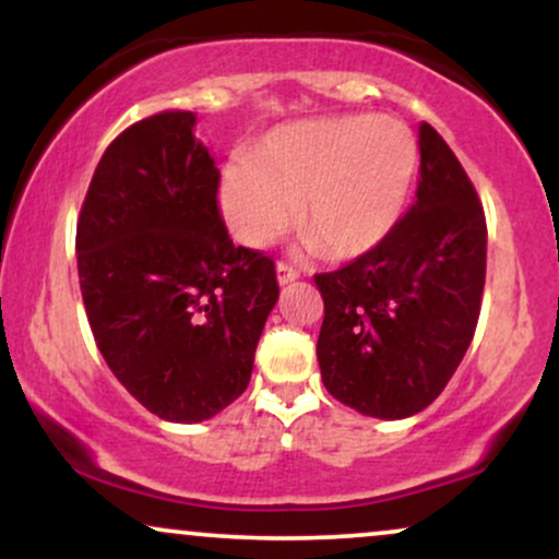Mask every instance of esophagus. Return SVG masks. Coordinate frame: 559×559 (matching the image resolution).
<instances>
[{
	"label": "esophagus",
	"mask_w": 559,
	"mask_h": 559,
	"mask_svg": "<svg viewBox=\"0 0 559 559\" xmlns=\"http://www.w3.org/2000/svg\"><path fill=\"white\" fill-rule=\"evenodd\" d=\"M275 273H278V284L284 286V284H292V281H297L299 278V271L294 265H288V262H284L281 260L278 265H275Z\"/></svg>",
	"instance_id": "esophagus-1"
}]
</instances>
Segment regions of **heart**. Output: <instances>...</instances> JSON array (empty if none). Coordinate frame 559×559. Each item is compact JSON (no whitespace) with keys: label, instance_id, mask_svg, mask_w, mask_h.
<instances>
[{"label":"heart","instance_id":"obj_1","mask_svg":"<svg viewBox=\"0 0 559 559\" xmlns=\"http://www.w3.org/2000/svg\"><path fill=\"white\" fill-rule=\"evenodd\" d=\"M418 173V139L381 115H338L281 126L230 165L221 210L247 247H267L292 223L310 247L355 260L394 230Z\"/></svg>","mask_w":559,"mask_h":559}]
</instances>
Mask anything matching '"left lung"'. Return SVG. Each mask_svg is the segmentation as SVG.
<instances>
[{"label": "left lung", "mask_w": 559, "mask_h": 559, "mask_svg": "<svg viewBox=\"0 0 559 559\" xmlns=\"http://www.w3.org/2000/svg\"><path fill=\"white\" fill-rule=\"evenodd\" d=\"M413 207L376 249L318 273V362L333 400L400 420L444 391L476 333L486 284V215L447 141L420 126Z\"/></svg>", "instance_id": "left-lung-1"}]
</instances>
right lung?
Listing matches in <instances>:
<instances>
[{"label": "right lung", "instance_id": "add662e5", "mask_svg": "<svg viewBox=\"0 0 559 559\" xmlns=\"http://www.w3.org/2000/svg\"><path fill=\"white\" fill-rule=\"evenodd\" d=\"M191 128L186 110L128 126L96 165L75 228L94 342L128 394L170 423L239 400L278 299L273 260L230 241L221 170Z\"/></svg>", "mask_w": 559, "mask_h": 559}]
</instances>
